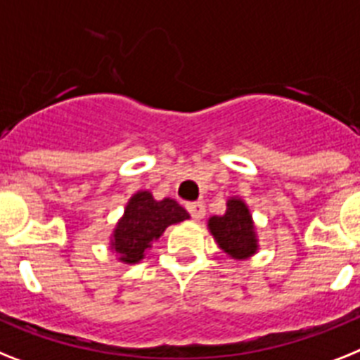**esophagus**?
Returning a JSON list of instances; mask_svg holds the SVG:
<instances>
[{
	"mask_svg": "<svg viewBox=\"0 0 360 360\" xmlns=\"http://www.w3.org/2000/svg\"><path fill=\"white\" fill-rule=\"evenodd\" d=\"M186 207H187V212H189V215H191L195 221H200L202 217L206 215V207H204L202 202H189Z\"/></svg>",
	"mask_w": 360,
	"mask_h": 360,
	"instance_id": "34e87169",
	"label": "esophagus"
}]
</instances>
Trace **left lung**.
<instances>
[{"mask_svg": "<svg viewBox=\"0 0 360 360\" xmlns=\"http://www.w3.org/2000/svg\"><path fill=\"white\" fill-rule=\"evenodd\" d=\"M210 230L222 250L236 259H245L257 250L250 212L239 198L228 200L224 215L210 219Z\"/></svg>", "mask_w": 360, "mask_h": 360, "instance_id": "left-lung-1", "label": "left lung"}]
</instances>
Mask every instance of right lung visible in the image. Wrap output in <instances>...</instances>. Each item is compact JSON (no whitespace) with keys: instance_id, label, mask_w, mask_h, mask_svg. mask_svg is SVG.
Segmentation results:
<instances>
[{"instance_id":"add662e5","label":"right lung","mask_w":360,"mask_h":360,"mask_svg":"<svg viewBox=\"0 0 360 360\" xmlns=\"http://www.w3.org/2000/svg\"><path fill=\"white\" fill-rule=\"evenodd\" d=\"M189 219V213L171 198L154 200L148 191H139L130 198L124 217L114 231L112 246L124 263H138L169 224Z\"/></svg>"}]
</instances>
